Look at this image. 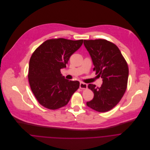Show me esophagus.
Masks as SVG:
<instances>
[{
	"label": "esophagus",
	"instance_id": "34e87169",
	"mask_svg": "<svg viewBox=\"0 0 150 150\" xmlns=\"http://www.w3.org/2000/svg\"><path fill=\"white\" fill-rule=\"evenodd\" d=\"M80 88L81 89H86L87 88V85L86 83H84L83 82L80 83Z\"/></svg>",
	"mask_w": 150,
	"mask_h": 150
}]
</instances>
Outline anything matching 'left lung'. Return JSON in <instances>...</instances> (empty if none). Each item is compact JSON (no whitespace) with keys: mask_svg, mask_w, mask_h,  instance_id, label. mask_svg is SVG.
<instances>
[{"mask_svg":"<svg viewBox=\"0 0 150 150\" xmlns=\"http://www.w3.org/2000/svg\"><path fill=\"white\" fill-rule=\"evenodd\" d=\"M84 45L92 58L93 71L103 79L100 87L88 85L94 97L86 105L99 112L109 111L119 102L126 91L128 64L118 47L107 40H84Z\"/></svg>","mask_w":150,"mask_h":150,"instance_id":"left-lung-1","label":"left lung"}]
</instances>
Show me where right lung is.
<instances>
[{
    "label": "right lung",
    "instance_id": "obj_1",
    "mask_svg": "<svg viewBox=\"0 0 150 150\" xmlns=\"http://www.w3.org/2000/svg\"><path fill=\"white\" fill-rule=\"evenodd\" d=\"M83 42V40H48L33 54L29 63V83L44 107L54 110L66 106L79 88V81L66 79L60 70L66 67L70 56Z\"/></svg>",
    "mask_w": 150,
    "mask_h": 150
}]
</instances>
